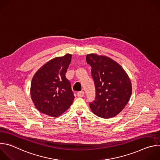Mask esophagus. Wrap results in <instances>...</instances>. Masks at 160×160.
<instances>
[{"label": "esophagus", "instance_id": "34e87169", "mask_svg": "<svg viewBox=\"0 0 160 160\" xmlns=\"http://www.w3.org/2000/svg\"><path fill=\"white\" fill-rule=\"evenodd\" d=\"M84 92L83 91H80V92H77V96L79 97V98H82L84 96Z\"/></svg>", "mask_w": 160, "mask_h": 160}]
</instances>
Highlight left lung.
<instances>
[{"label":"left lung","instance_id":"obj_1","mask_svg":"<svg viewBox=\"0 0 160 160\" xmlns=\"http://www.w3.org/2000/svg\"><path fill=\"white\" fill-rule=\"evenodd\" d=\"M87 62L92 67L91 74L95 84V100L90 108L96 115L109 118L120 113L132 95V84L122 67L109 58L87 54Z\"/></svg>","mask_w":160,"mask_h":160}]
</instances>
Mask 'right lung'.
<instances>
[{
    "mask_svg": "<svg viewBox=\"0 0 160 160\" xmlns=\"http://www.w3.org/2000/svg\"><path fill=\"white\" fill-rule=\"evenodd\" d=\"M72 55L51 59L34 75L30 88L31 98L36 108L45 115L57 117L73 103L75 96L66 73Z\"/></svg>",
    "mask_w": 160,
    "mask_h": 160,
    "instance_id": "add662e5",
    "label": "right lung"
}]
</instances>
